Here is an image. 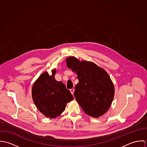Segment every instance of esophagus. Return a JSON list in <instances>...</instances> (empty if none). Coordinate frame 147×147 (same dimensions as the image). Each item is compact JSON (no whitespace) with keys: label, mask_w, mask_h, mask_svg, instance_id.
Returning <instances> with one entry per match:
<instances>
[{"label":"esophagus","mask_w":147,"mask_h":147,"mask_svg":"<svg viewBox=\"0 0 147 147\" xmlns=\"http://www.w3.org/2000/svg\"><path fill=\"white\" fill-rule=\"evenodd\" d=\"M74 91H75V89H74V88H72V89H70V92H71V93H72V94H74Z\"/></svg>","instance_id":"obj_1"}]
</instances>
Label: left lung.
<instances>
[{"label":"left lung","mask_w":147,"mask_h":147,"mask_svg":"<svg viewBox=\"0 0 147 147\" xmlns=\"http://www.w3.org/2000/svg\"><path fill=\"white\" fill-rule=\"evenodd\" d=\"M67 67L76 72L79 83L74 96L84 112L94 118L104 115L111 105L114 86L109 75L95 63L80 61L74 57L66 59Z\"/></svg>","instance_id":"1"}]
</instances>
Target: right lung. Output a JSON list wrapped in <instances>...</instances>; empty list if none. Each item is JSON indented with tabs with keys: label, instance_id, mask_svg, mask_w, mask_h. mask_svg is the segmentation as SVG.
Wrapping results in <instances>:
<instances>
[{
	"label": "right lung",
	"instance_id": "add662e5",
	"mask_svg": "<svg viewBox=\"0 0 147 147\" xmlns=\"http://www.w3.org/2000/svg\"><path fill=\"white\" fill-rule=\"evenodd\" d=\"M56 70L50 76L46 72L41 74L33 84L32 98L38 110L46 117L54 118L61 115L68 102L74 100L73 96L62 82L55 80Z\"/></svg>",
	"mask_w": 147,
	"mask_h": 147
}]
</instances>
